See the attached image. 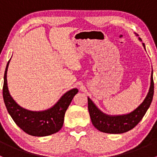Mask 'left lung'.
Wrapping results in <instances>:
<instances>
[{"instance_id":"8db88e82","label":"left lung","mask_w":157,"mask_h":157,"mask_svg":"<svg viewBox=\"0 0 157 157\" xmlns=\"http://www.w3.org/2000/svg\"><path fill=\"white\" fill-rule=\"evenodd\" d=\"M145 48L144 44L143 43ZM154 83L153 71L150 90L144 102L131 113L123 115H109L101 112L88 98V109L93 126L99 131L109 134H122L134 128L144 116L153 100Z\"/></svg>"}]
</instances>
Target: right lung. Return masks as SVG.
<instances>
[{"label": "right lung", "instance_id": "right-lung-1", "mask_svg": "<svg viewBox=\"0 0 157 157\" xmlns=\"http://www.w3.org/2000/svg\"><path fill=\"white\" fill-rule=\"evenodd\" d=\"M8 61L4 72L3 98L11 118L19 128L32 136L44 137L58 132L62 128L64 114L74 96L78 93L73 89L64 94L52 108L42 112H33L20 107L11 97L7 83Z\"/></svg>", "mask_w": 157, "mask_h": 157}]
</instances>
